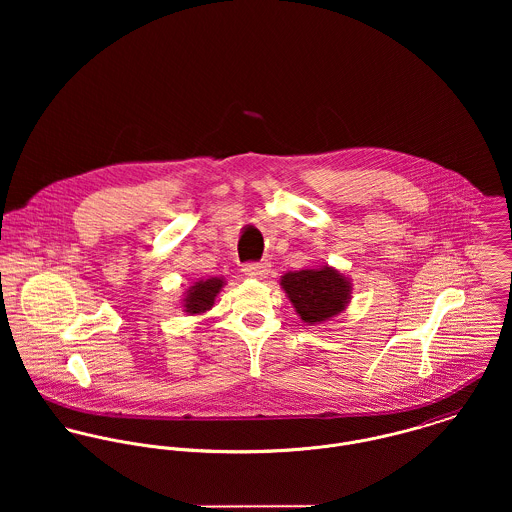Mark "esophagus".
Segmentation results:
<instances>
[{
    "label": "esophagus",
    "mask_w": 512,
    "mask_h": 512,
    "mask_svg": "<svg viewBox=\"0 0 512 512\" xmlns=\"http://www.w3.org/2000/svg\"><path fill=\"white\" fill-rule=\"evenodd\" d=\"M270 268V262H248L242 266V272L248 278H264L270 272Z\"/></svg>",
    "instance_id": "34e87169"
}]
</instances>
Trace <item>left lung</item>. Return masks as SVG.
I'll list each match as a JSON object with an SVG mask.
<instances>
[{"label": "left lung", "instance_id": "8db88e82", "mask_svg": "<svg viewBox=\"0 0 512 512\" xmlns=\"http://www.w3.org/2000/svg\"><path fill=\"white\" fill-rule=\"evenodd\" d=\"M282 288L305 323H321L343 311L349 301L351 286L331 268L288 272Z\"/></svg>", "mask_w": 512, "mask_h": 512}]
</instances>
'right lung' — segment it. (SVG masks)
<instances>
[{
    "mask_svg": "<svg viewBox=\"0 0 512 512\" xmlns=\"http://www.w3.org/2000/svg\"><path fill=\"white\" fill-rule=\"evenodd\" d=\"M220 288H222V280H217V278L195 284L185 297V309L189 313L207 311L215 303V297H217Z\"/></svg>",
    "mask_w": 512,
    "mask_h": 512,
    "instance_id": "right-lung-1",
    "label": "right lung"
}]
</instances>
